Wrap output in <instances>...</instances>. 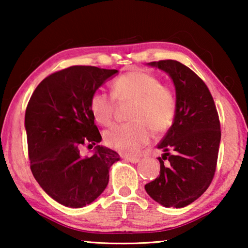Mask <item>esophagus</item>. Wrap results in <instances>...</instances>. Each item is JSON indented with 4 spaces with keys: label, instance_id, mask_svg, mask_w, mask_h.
Wrapping results in <instances>:
<instances>
[{
    "label": "esophagus",
    "instance_id": "1",
    "mask_svg": "<svg viewBox=\"0 0 248 248\" xmlns=\"http://www.w3.org/2000/svg\"><path fill=\"white\" fill-rule=\"evenodd\" d=\"M125 159H126L127 161L132 162V164H137V162L140 161V158L139 157H126Z\"/></svg>",
    "mask_w": 248,
    "mask_h": 248
}]
</instances>
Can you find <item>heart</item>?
I'll list each match as a JSON object with an SVG mask.
<instances>
[{"label":"heart","mask_w":248,"mask_h":248,"mask_svg":"<svg viewBox=\"0 0 248 248\" xmlns=\"http://www.w3.org/2000/svg\"><path fill=\"white\" fill-rule=\"evenodd\" d=\"M116 99L133 100L130 120L105 132L108 147L122 154L132 155L147 144L152 137V128L161 133L169 128L175 116L176 98L169 88L161 86L154 74L134 70L117 78L113 82ZM111 94L98 90L90 99V110L94 120L103 125L110 123L114 115L115 99Z\"/></svg>","instance_id":"1"}]
</instances>
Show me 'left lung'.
<instances>
[{
    "mask_svg": "<svg viewBox=\"0 0 248 248\" xmlns=\"http://www.w3.org/2000/svg\"><path fill=\"white\" fill-rule=\"evenodd\" d=\"M170 77L176 91L174 121L158 144L160 175L144 186L165 208H184L199 199L215 176L221 132L218 111L205 83L174 60L148 63Z\"/></svg>",
    "mask_w": 248,
    "mask_h": 248,
    "instance_id": "8db88e82",
    "label": "left lung"
}]
</instances>
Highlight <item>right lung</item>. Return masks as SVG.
I'll return each instance as SVG.
<instances>
[{
    "label": "right lung",
    "mask_w": 248,
    "mask_h": 248,
    "mask_svg": "<svg viewBox=\"0 0 248 248\" xmlns=\"http://www.w3.org/2000/svg\"><path fill=\"white\" fill-rule=\"evenodd\" d=\"M117 70L70 66L38 84L26 109L25 128L33 177L60 204L82 208L107 187L109 169L120 160L117 152L96 145L91 157L78 148L99 143L90 99Z\"/></svg>",
    "instance_id": "right-lung-1"
}]
</instances>
